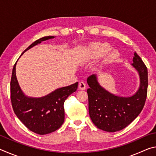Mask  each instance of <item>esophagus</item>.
<instances>
[{"label": "esophagus", "mask_w": 156, "mask_h": 156, "mask_svg": "<svg viewBox=\"0 0 156 156\" xmlns=\"http://www.w3.org/2000/svg\"><path fill=\"white\" fill-rule=\"evenodd\" d=\"M78 88L79 89H81V90H84V89H86V84L85 83H84V82L81 81L79 83V84H78Z\"/></svg>", "instance_id": "1"}]
</instances>
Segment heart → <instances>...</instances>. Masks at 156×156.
Returning a JSON list of instances; mask_svg holds the SVG:
<instances>
[{
  "mask_svg": "<svg viewBox=\"0 0 156 156\" xmlns=\"http://www.w3.org/2000/svg\"><path fill=\"white\" fill-rule=\"evenodd\" d=\"M110 46L107 43H95L89 45L86 49V57L87 59H97L105 54L103 62L109 63L114 60L117 57L115 50H110Z\"/></svg>",
  "mask_w": 156,
  "mask_h": 156,
  "instance_id": "obj_1",
  "label": "heart"
}]
</instances>
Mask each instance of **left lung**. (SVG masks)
I'll return each instance as SVG.
<instances>
[{"label": "left lung", "mask_w": 156, "mask_h": 156, "mask_svg": "<svg viewBox=\"0 0 156 156\" xmlns=\"http://www.w3.org/2000/svg\"><path fill=\"white\" fill-rule=\"evenodd\" d=\"M131 65L139 74L140 86L131 96H118L108 91L99 84L96 74L87 78L89 113L98 129L108 132L122 130L133 122L143 109L147 95V68L136 52Z\"/></svg>", "instance_id": "left-lung-1"}]
</instances>
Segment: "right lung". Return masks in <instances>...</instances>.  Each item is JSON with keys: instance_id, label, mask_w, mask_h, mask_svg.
<instances>
[{"instance_id": "right-lung-1", "label": "right lung", "mask_w": 156, "mask_h": 156, "mask_svg": "<svg viewBox=\"0 0 156 156\" xmlns=\"http://www.w3.org/2000/svg\"><path fill=\"white\" fill-rule=\"evenodd\" d=\"M54 38V36H49L38 39L30 44L23 54L43 41ZM16 62L13 68L10 83L11 101L15 114L26 127L36 133L45 135L56 131L65 120V100L77 90L78 83L56 89L43 97H29L23 93L18 84L16 76Z\"/></svg>"}]
</instances>
